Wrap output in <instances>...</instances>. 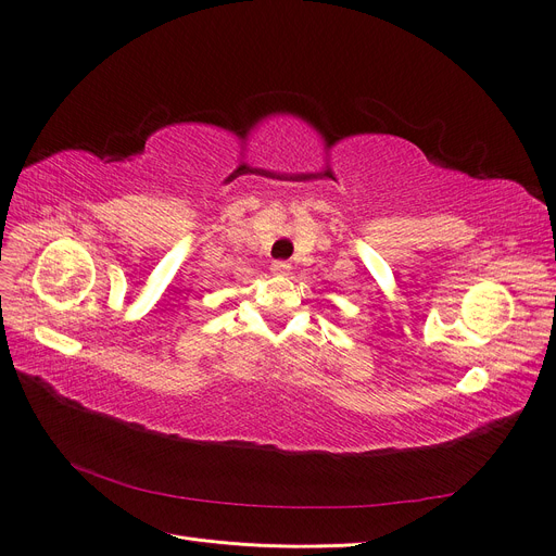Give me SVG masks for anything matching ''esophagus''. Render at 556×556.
<instances>
[{
  "label": "esophagus",
  "mask_w": 556,
  "mask_h": 556,
  "mask_svg": "<svg viewBox=\"0 0 556 556\" xmlns=\"http://www.w3.org/2000/svg\"><path fill=\"white\" fill-rule=\"evenodd\" d=\"M270 270H273L275 275H286L288 270H291V263H288V261H275V263L270 265Z\"/></svg>",
  "instance_id": "obj_1"
}]
</instances>
